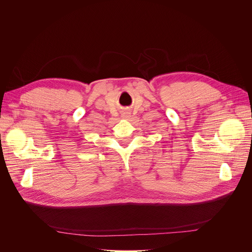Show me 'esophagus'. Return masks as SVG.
<instances>
[{"label": "esophagus", "mask_w": 252, "mask_h": 252, "mask_svg": "<svg viewBox=\"0 0 252 252\" xmlns=\"http://www.w3.org/2000/svg\"><path fill=\"white\" fill-rule=\"evenodd\" d=\"M124 116H125V117H126V118H127V117H128V116H129V113H126V114H125V115H124Z\"/></svg>", "instance_id": "1"}]
</instances>
